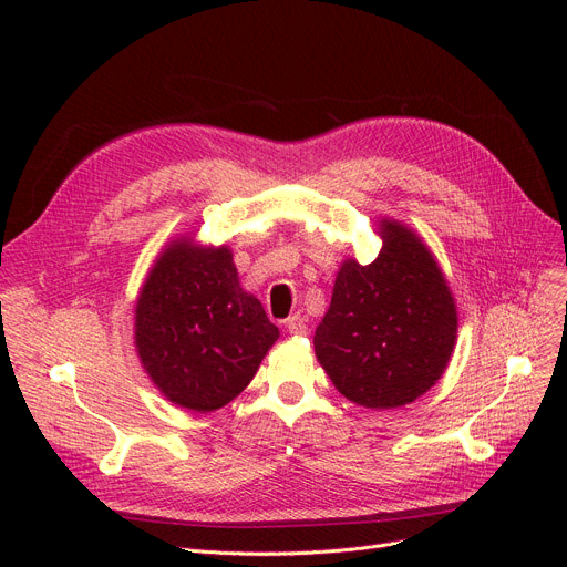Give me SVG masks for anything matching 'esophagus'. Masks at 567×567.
<instances>
[{
  "mask_svg": "<svg viewBox=\"0 0 567 567\" xmlns=\"http://www.w3.org/2000/svg\"><path fill=\"white\" fill-rule=\"evenodd\" d=\"M285 326H287V331L293 333V336H306V333H308V326H306V321H303L301 315H291V317L285 321Z\"/></svg>",
  "mask_w": 567,
  "mask_h": 567,
  "instance_id": "34e87169",
  "label": "esophagus"
}]
</instances>
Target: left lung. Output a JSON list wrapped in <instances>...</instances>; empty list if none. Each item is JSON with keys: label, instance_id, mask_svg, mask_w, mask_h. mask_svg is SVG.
<instances>
[{"label": "left lung", "instance_id": "8db88e82", "mask_svg": "<svg viewBox=\"0 0 567 567\" xmlns=\"http://www.w3.org/2000/svg\"><path fill=\"white\" fill-rule=\"evenodd\" d=\"M379 236L372 264L342 261L315 353L347 400L395 409L441 379L455 349L457 308L419 234L383 218Z\"/></svg>", "mask_w": 567, "mask_h": 567}]
</instances>
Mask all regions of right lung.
I'll use <instances>...</instances> for the list:
<instances>
[{"label": "right lung", "mask_w": 567, "mask_h": 567, "mask_svg": "<svg viewBox=\"0 0 567 567\" xmlns=\"http://www.w3.org/2000/svg\"><path fill=\"white\" fill-rule=\"evenodd\" d=\"M278 338V326L238 282L227 246L176 238L137 296L142 368L172 404L188 411L208 413L231 402Z\"/></svg>", "instance_id": "obj_1"}]
</instances>
